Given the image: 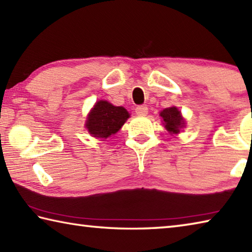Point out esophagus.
<instances>
[{
	"instance_id": "1",
	"label": "esophagus",
	"mask_w": 252,
	"mask_h": 252,
	"mask_svg": "<svg viewBox=\"0 0 252 252\" xmlns=\"http://www.w3.org/2000/svg\"><path fill=\"white\" fill-rule=\"evenodd\" d=\"M135 113L139 114V116H145L148 113V108L145 106H138L135 108Z\"/></svg>"
}]
</instances>
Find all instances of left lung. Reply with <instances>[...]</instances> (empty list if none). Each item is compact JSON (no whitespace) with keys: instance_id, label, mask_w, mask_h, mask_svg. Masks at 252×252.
I'll return each mask as SVG.
<instances>
[{"instance_id":"obj_1","label":"left lung","mask_w":252,"mask_h":252,"mask_svg":"<svg viewBox=\"0 0 252 252\" xmlns=\"http://www.w3.org/2000/svg\"><path fill=\"white\" fill-rule=\"evenodd\" d=\"M161 117L163 118L166 130L171 132V133H178L181 127L184 126V120H183L182 114L175 107L164 109L161 112Z\"/></svg>"}]
</instances>
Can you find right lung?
Wrapping results in <instances>:
<instances>
[{
	"label": "right lung",
	"mask_w": 252,
	"mask_h": 252,
	"mask_svg": "<svg viewBox=\"0 0 252 252\" xmlns=\"http://www.w3.org/2000/svg\"><path fill=\"white\" fill-rule=\"evenodd\" d=\"M129 118L123 107H114L111 103L100 100L87 118L86 127L94 138L107 139L116 134Z\"/></svg>",
	"instance_id": "add662e5"
}]
</instances>
